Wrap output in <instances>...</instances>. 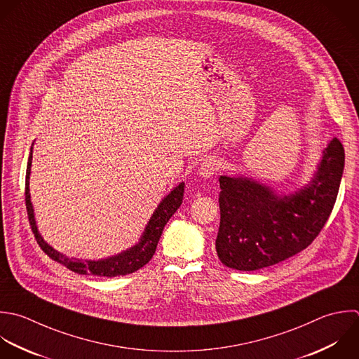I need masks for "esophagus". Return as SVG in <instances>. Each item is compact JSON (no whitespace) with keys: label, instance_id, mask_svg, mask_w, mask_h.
I'll return each mask as SVG.
<instances>
[{"label":"esophagus","instance_id":"1","mask_svg":"<svg viewBox=\"0 0 359 359\" xmlns=\"http://www.w3.org/2000/svg\"><path fill=\"white\" fill-rule=\"evenodd\" d=\"M218 169H219V162L215 158H207L198 168V175L203 179H210L214 175H217Z\"/></svg>","mask_w":359,"mask_h":359}]
</instances>
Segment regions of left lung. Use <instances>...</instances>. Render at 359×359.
Masks as SVG:
<instances>
[{
	"label": "left lung",
	"instance_id": "left-lung-1",
	"mask_svg": "<svg viewBox=\"0 0 359 359\" xmlns=\"http://www.w3.org/2000/svg\"><path fill=\"white\" fill-rule=\"evenodd\" d=\"M344 161V148L334 137L322 151L309 182L290 193L241 172L219 176L221 222L215 249L222 264L255 271L306 249L332 214Z\"/></svg>",
	"mask_w": 359,
	"mask_h": 359
}]
</instances>
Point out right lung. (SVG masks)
<instances>
[{
  "mask_svg": "<svg viewBox=\"0 0 359 359\" xmlns=\"http://www.w3.org/2000/svg\"><path fill=\"white\" fill-rule=\"evenodd\" d=\"M34 144V142H33ZM33 144L30 147L29 152V159H27V168H26V183H25V194H26V210L29 215V221L32 225V231L34 233V238L41 248V250L54 262L65 266L74 273L78 274H90V276H97V277H118V276H126L131 274L141 267H144L154 256L158 242L161 239L162 231L170 217L177 211L183 201V193H184V182L179 183L176 187H173L158 204L155 211L152 212L149 221L147 222L138 242L133 245L131 248L104 257L99 260H83V259H76V257H69L55 249H53L40 235L37 224H36V217H34V210L33 204L30 201V189H29V179H30V168H32V154H33Z\"/></svg>",
  "mask_w": 359,
  "mask_h": 359,
  "instance_id": "right-lung-1",
  "label": "right lung"
}]
</instances>
